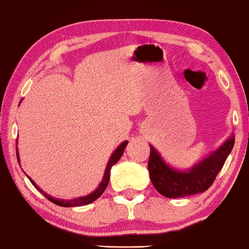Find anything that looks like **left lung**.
<instances>
[{
	"label": "left lung",
	"mask_w": 249,
	"mask_h": 249,
	"mask_svg": "<svg viewBox=\"0 0 249 249\" xmlns=\"http://www.w3.org/2000/svg\"><path fill=\"white\" fill-rule=\"evenodd\" d=\"M234 143L235 137L231 136L218 150L188 171L171 169L162 161L156 149L150 146L148 170L151 182L159 194L168 198L186 197L204 193L215 181Z\"/></svg>",
	"instance_id": "1"
}]
</instances>
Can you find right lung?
Segmentation results:
<instances>
[{
	"label": "right lung",
	"instance_id": "right-lung-1",
	"mask_svg": "<svg viewBox=\"0 0 249 249\" xmlns=\"http://www.w3.org/2000/svg\"><path fill=\"white\" fill-rule=\"evenodd\" d=\"M128 144V141H124V142H122L119 147H118V149L116 151L113 152V155L111 156V158H110L108 164H107V168H106V173H105V177H103L102 181L100 185H99V187L97 189H95L92 194L88 195V196L86 197H80V198H74V199H71V200H64V199H58V198H53L50 196V195L45 194L43 190H41L39 187H37L36 183H34V181L32 180L31 178L29 177L30 181H31L34 187L40 191L41 194H43V196L45 198H48V199L53 202V204L58 205V206H61V207H78V206H85V205H89L91 204V202L97 200L99 197L101 196V195L105 193V190L107 188V186H108L109 183V179H110V169H111V167L113 166V164H116L118 161H119V159L121 158V156L124 155V148L125 146ZM18 156V154H17ZM18 161L20 162V160H18Z\"/></svg>",
	"mask_w": 249,
	"mask_h": 249
}]
</instances>
